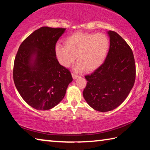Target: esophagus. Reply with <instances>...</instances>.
I'll return each mask as SVG.
<instances>
[{
  "instance_id": "34e87169",
  "label": "esophagus",
  "mask_w": 150,
  "mask_h": 150,
  "mask_svg": "<svg viewBox=\"0 0 150 150\" xmlns=\"http://www.w3.org/2000/svg\"><path fill=\"white\" fill-rule=\"evenodd\" d=\"M72 77L73 78V79H76L77 78L79 77V75H76V74H75V73H72Z\"/></svg>"
}]
</instances>
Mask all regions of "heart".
<instances>
[{
    "label": "heart",
    "instance_id": "obj_1",
    "mask_svg": "<svg viewBox=\"0 0 150 150\" xmlns=\"http://www.w3.org/2000/svg\"><path fill=\"white\" fill-rule=\"evenodd\" d=\"M65 46L57 45L55 51L59 62L64 67H69L76 60L79 64L75 70L92 71L105 61L109 49L108 37L101 33H77L66 39Z\"/></svg>",
    "mask_w": 150,
    "mask_h": 150
}]
</instances>
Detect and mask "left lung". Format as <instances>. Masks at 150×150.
<instances>
[{"mask_svg":"<svg viewBox=\"0 0 150 150\" xmlns=\"http://www.w3.org/2000/svg\"><path fill=\"white\" fill-rule=\"evenodd\" d=\"M110 41L104 63L91 75L83 96L95 110L106 112L117 108L127 98L135 80V63L132 50L115 31L108 32Z\"/></svg>","mask_w":150,"mask_h":150,"instance_id":"obj_1","label":"left lung"}]
</instances>
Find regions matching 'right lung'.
<instances>
[{
    "mask_svg": "<svg viewBox=\"0 0 150 150\" xmlns=\"http://www.w3.org/2000/svg\"><path fill=\"white\" fill-rule=\"evenodd\" d=\"M66 28L42 27L20 45L15 59L13 79L25 101L38 110H49L65 97L73 81L69 70L59 64L55 45Z\"/></svg>",
    "mask_w": 150,
    "mask_h": 150,
    "instance_id": "right-lung-1",
    "label": "right lung"
}]
</instances>
